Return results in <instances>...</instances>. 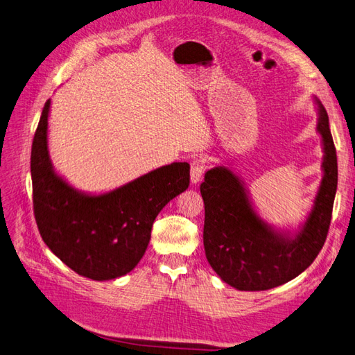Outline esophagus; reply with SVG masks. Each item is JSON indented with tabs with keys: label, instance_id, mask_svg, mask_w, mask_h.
Wrapping results in <instances>:
<instances>
[{
	"label": "esophagus",
	"instance_id": "34e87169",
	"mask_svg": "<svg viewBox=\"0 0 355 355\" xmlns=\"http://www.w3.org/2000/svg\"><path fill=\"white\" fill-rule=\"evenodd\" d=\"M204 163L201 160H193L190 163V183L198 184L204 175Z\"/></svg>",
	"mask_w": 355,
	"mask_h": 355
}]
</instances>
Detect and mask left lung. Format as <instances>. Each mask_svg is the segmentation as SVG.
<instances>
[{"label":"left lung","mask_w":355,"mask_h":355,"mask_svg":"<svg viewBox=\"0 0 355 355\" xmlns=\"http://www.w3.org/2000/svg\"><path fill=\"white\" fill-rule=\"evenodd\" d=\"M316 132L322 145V178L311 211L297 228L275 226L259 214L241 177L228 166L205 172L204 249L211 268L239 291H267L286 284L312 264L322 249L338 189V157L329 115L313 96Z\"/></svg>","instance_id":"8db88e82"}]
</instances>
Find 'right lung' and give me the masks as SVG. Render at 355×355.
I'll return each mask as SVG.
<instances>
[{"mask_svg":"<svg viewBox=\"0 0 355 355\" xmlns=\"http://www.w3.org/2000/svg\"><path fill=\"white\" fill-rule=\"evenodd\" d=\"M49 112L51 98L44 103L31 148L34 216L42 239L80 276L100 282L121 277L144 257L163 207L189 187V163L153 169L109 192H84L52 165Z\"/></svg>","mask_w":355,"mask_h":355,"instance_id":"obj_1","label":"right lung"}]
</instances>
